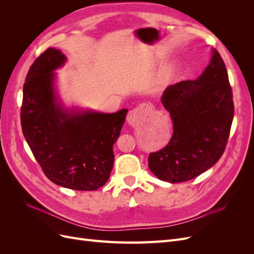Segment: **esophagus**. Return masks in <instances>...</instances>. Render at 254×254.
<instances>
[{
    "mask_svg": "<svg viewBox=\"0 0 254 254\" xmlns=\"http://www.w3.org/2000/svg\"><path fill=\"white\" fill-rule=\"evenodd\" d=\"M152 112V108L149 104L143 103L139 107H136L133 110L130 111L127 115V122L129 124L135 125L136 123H139L141 120L147 117Z\"/></svg>",
    "mask_w": 254,
    "mask_h": 254,
    "instance_id": "obj_1",
    "label": "esophagus"
}]
</instances>
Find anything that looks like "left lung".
Here are the masks:
<instances>
[{"instance_id": "8db88e82", "label": "left lung", "mask_w": 254, "mask_h": 254, "mask_svg": "<svg viewBox=\"0 0 254 254\" xmlns=\"http://www.w3.org/2000/svg\"><path fill=\"white\" fill-rule=\"evenodd\" d=\"M232 89L224 60L213 49L210 64L195 80L168 86L161 97L174 133L164 148L152 152L148 167L160 180L194 179L222 156L234 117Z\"/></svg>"}]
</instances>
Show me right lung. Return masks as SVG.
I'll list each match as a JSON object with an SVG mask.
<instances>
[{"label": "right lung", "instance_id": "right-lung-1", "mask_svg": "<svg viewBox=\"0 0 254 254\" xmlns=\"http://www.w3.org/2000/svg\"><path fill=\"white\" fill-rule=\"evenodd\" d=\"M65 63L63 52L50 48L30 66L23 86L22 131L52 182L76 190H95L109 179L113 144L128 110L102 113L64 107L55 88V71Z\"/></svg>", "mask_w": 254, "mask_h": 254}]
</instances>
